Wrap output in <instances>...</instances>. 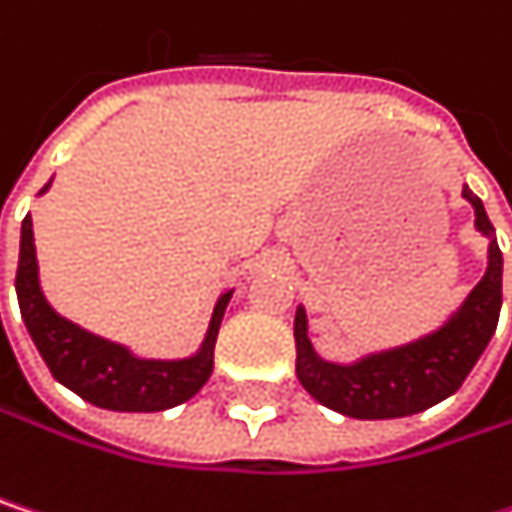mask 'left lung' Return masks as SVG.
<instances>
[{"instance_id": "left-lung-1", "label": "left lung", "mask_w": 512, "mask_h": 512, "mask_svg": "<svg viewBox=\"0 0 512 512\" xmlns=\"http://www.w3.org/2000/svg\"><path fill=\"white\" fill-rule=\"evenodd\" d=\"M465 198L474 204L477 228L483 234H492V222L480 198L471 195L468 189ZM498 314H501V249L492 240L489 269L465 299L460 314L436 335H427L409 347L361 358L350 367L320 361L308 341L305 308H299L293 323L296 376L314 400L347 418L376 421V418L415 415L451 397L465 382L480 353L486 350L489 338L495 335Z\"/></svg>"}]
</instances>
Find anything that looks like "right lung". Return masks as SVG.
Listing matches in <instances>:
<instances>
[{
	"mask_svg": "<svg viewBox=\"0 0 512 512\" xmlns=\"http://www.w3.org/2000/svg\"><path fill=\"white\" fill-rule=\"evenodd\" d=\"M17 299L26 329L44 356L50 373L76 391L82 400L115 409V412H162L171 409L192 394L213 373V347L219 335V323L231 293L216 302L207 341L201 353L186 361H145L133 358L124 347L109 344L64 317H58L47 305L38 284V260H35V234L32 216L23 219L20 234V263H17Z\"/></svg>",
	"mask_w": 512,
	"mask_h": 512,
	"instance_id": "1",
	"label": "right lung"
}]
</instances>
